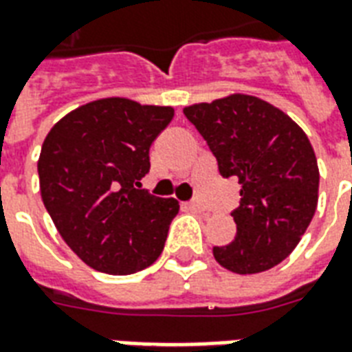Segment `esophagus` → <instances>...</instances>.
Returning <instances> with one entry per match:
<instances>
[{
	"label": "esophagus",
	"mask_w": 352,
	"mask_h": 352,
	"mask_svg": "<svg viewBox=\"0 0 352 352\" xmlns=\"http://www.w3.org/2000/svg\"><path fill=\"white\" fill-rule=\"evenodd\" d=\"M186 208L190 212H195V214H201V212H205V206L201 205V203H197V201H190V203H186Z\"/></svg>",
	"instance_id": "obj_1"
}]
</instances>
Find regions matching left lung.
Instances as JSON below:
<instances>
[{"instance_id": "obj_1", "label": "left lung", "mask_w": 352, "mask_h": 352, "mask_svg": "<svg viewBox=\"0 0 352 352\" xmlns=\"http://www.w3.org/2000/svg\"><path fill=\"white\" fill-rule=\"evenodd\" d=\"M184 116L206 140L219 173L240 184L236 236L214 248L219 265L251 275L280 264L299 243L318 206L316 153L297 123L264 99L232 94L190 104Z\"/></svg>"}]
</instances>
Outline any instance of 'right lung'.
Here are the masks:
<instances>
[{
  "label": "right lung",
  "instance_id": "1",
  "mask_svg": "<svg viewBox=\"0 0 352 352\" xmlns=\"http://www.w3.org/2000/svg\"><path fill=\"white\" fill-rule=\"evenodd\" d=\"M175 111L104 98L75 109L45 136L40 194L68 248L96 272L131 275L160 256L179 201L151 195L149 147Z\"/></svg>",
  "mask_w": 352,
  "mask_h": 352
}]
</instances>
